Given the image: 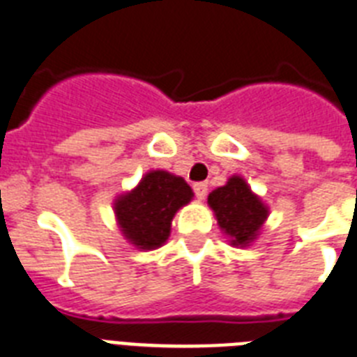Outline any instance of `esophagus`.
<instances>
[{
  "instance_id": "34e87169",
  "label": "esophagus",
  "mask_w": 357,
  "mask_h": 357,
  "mask_svg": "<svg viewBox=\"0 0 357 357\" xmlns=\"http://www.w3.org/2000/svg\"><path fill=\"white\" fill-rule=\"evenodd\" d=\"M194 192L198 196V199H204L207 196V183H194Z\"/></svg>"
}]
</instances>
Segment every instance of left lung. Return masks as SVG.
Segmentation results:
<instances>
[{
  "label": "left lung",
  "mask_w": 357,
  "mask_h": 357,
  "mask_svg": "<svg viewBox=\"0 0 357 357\" xmlns=\"http://www.w3.org/2000/svg\"><path fill=\"white\" fill-rule=\"evenodd\" d=\"M207 204L233 248L253 244L269 216L268 205L238 174L231 176L225 185L214 188L208 194Z\"/></svg>",
  "instance_id": "1"
}]
</instances>
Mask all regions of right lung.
I'll return each instance as SVG.
<instances>
[{"label":"right lung","mask_w":357,"mask_h":357,"mask_svg":"<svg viewBox=\"0 0 357 357\" xmlns=\"http://www.w3.org/2000/svg\"><path fill=\"white\" fill-rule=\"evenodd\" d=\"M192 198V188L181 176L150 170L132 190L119 194L113 202L119 231L141 251L161 248L169 240L176 213Z\"/></svg>","instance_id":"right-lung-1"}]
</instances>
